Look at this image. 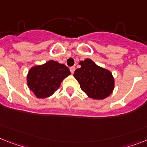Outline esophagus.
Here are the masks:
<instances>
[{"label": "esophagus", "mask_w": 147, "mask_h": 147, "mask_svg": "<svg viewBox=\"0 0 147 147\" xmlns=\"http://www.w3.org/2000/svg\"><path fill=\"white\" fill-rule=\"evenodd\" d=\"M69 69H70V71H71V73L73 74L74 72H75L76 68H75V66H71V67L69 68Z\"/></svg>", "instance_id": "1"}]
</instances>
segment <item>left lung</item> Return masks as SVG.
Masks as SVG:
<instances>
[{"label": "left lung", "instance_id": "left-lung-1", "mask_svg": "<svg viewBox=\"0 0 147 147\" xmlns=\"http://www.w3.org/2000/svg\"><path fill=\"white\" fill-rule=\"evenodd\" d=\"M81 67L75 71L74 76L81 89L89 97L104 99L111 94L114 79L108 70L97 66L90 59L79 63Z\"/></svg>", "mask_w": 147, "mask_h": 147}]
</instances>
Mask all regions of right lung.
<instances>
[{"mask_svg":"<svg viewBox=\"0 0 147 147\" xmlns=\"http://www.w3.org/2000/svg\"><path fill=\"white\" fill-rule=\"evenodd\" d=\"M70 74L69 68L64 64L50 60L30 69L28 85L37 98H47L57 90L63 80Z\"/></svg>","mask_w":147,"mask_h":147,"instance_id":"add662e5","label":"right lung"}]
</instances>
